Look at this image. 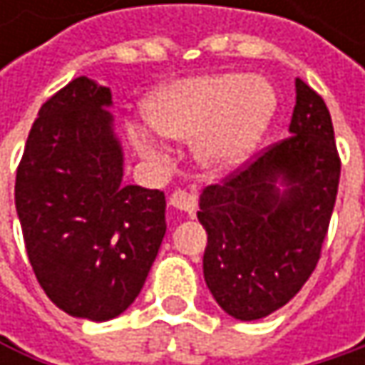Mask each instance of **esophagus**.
I'll return each instance as SVG.
<instances>
[{"label":"esophagus","instance_id":"esophagus-1","mask_svg":"<svg viewBox=\"0 0 365 365\" xmlns=\"http://www.w3.org/2000/svg\"><path fill=\"white\" fill-rule=\"evenodd\" d=\"M169 205H171L173 209L185 213V215H194L196 209H198V207H196V196H194L192 192H185V190L173 192L171 198H169Z\"/></svg>","mask_w":365,"mask_h":365}]
</instances>
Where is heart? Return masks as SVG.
<instances>
[{
  "label": "heart",
  "mask_w": 365,
  "mask_h": 365,
  "mask_svg": "<svg viewBox=\"0 0 365 365\" xmlns=\"http://www.w3.org/2000/svg\"><path fill=\"white\" fill-rule=\"evenodd\" d=\"M274 106L266 80L247 73H213L158 88L145 101L143 113L163 137L192 141L194 160L205 173L224 178L252 158ZM128 133L141 156L154 158L163 152L160 141L145 126H130Z\"/></svg>",
  "instance_id": "b5f03b06"
}]
</instances>
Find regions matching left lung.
Returning a JSON list of instances; mask_svg holds the SVG:
<instances>
[{
	"label": "left lung",
	"mask_w": 365,
	"mask_h": 365,
	"mask_svg": "<svg viewBox=\"0 0 365 365\" xmlns=\"http://www.w3.org/2000/svg\"><path fill=\"white\" fill-rule=\"evenodd\" d=\"M338 180L329 111L298 78L289 137L198 200L202 272L224 313L255 322L302 289L319 262Z\"/></svg>",
	"instance_id": "1"
}]
</instances>
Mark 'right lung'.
I'll return each mask as SVG.
<instances>
[{"mask_svg": "<svg viewBox=\"0 0 365 365\" xmlns=\"http://www.w3.org/2000/svg\"><path fill=\"white\" fill-rule=\"evenodd\" d=\"M111 91L80 76L37 113L14 202L46 296L67 315L110 322L139 296L167 232L160 190L126 185Z\"/></svg>", "mask_w": 365, "mask_h": 365, "instance_id": "1", "label": "right lung"}]
</instances>
